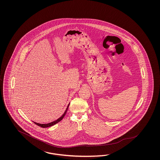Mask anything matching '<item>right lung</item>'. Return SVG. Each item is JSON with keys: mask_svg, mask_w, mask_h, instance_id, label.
<instances>
[{"mask_svg": "<svg viewBox=\"0 0 160 160\" xmlns=\"http://www.w3.org/2000/svg\"><path fill=\"white\" fill-rule=\"evenodd\" d=\"M68 106H69V104H68V107H67V108H66V111H65V112H64V114H63V115H62V116L60 117L59 118H58V120H56V121H53V122H50V123H48V124H39V123H38V122H34V124H36V125L40 126V127H42V128H47V127H51V126H53V125L56 124H57V123L59 121H61V120L63 119V118H64V116H65V115H66V112L68 111Z\"/></svg>", "mask_w": 160, "mask_h": 160, "instance_id": "1", "label": "right lung"}]
</instances>
